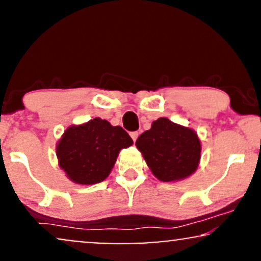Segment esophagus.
Returning <instances> with one entry per match:
<instances>
[{
    "label": "esophagus",
    "instance_id": "esophagus-1",
    "mask_svg": "<svg viewBox=\"0 0 261 261\" xmlns=\"http://www.w3.org/2000/svg\"><path fill=\"white\" fill-rule=\"evenodd\" d=\"M130 137H132V139H133V142H136V140L138 139V137H139V133H138V132H132Z\"/></svg>",
    "mask_w": 261,
    "mask_h": 261
}]
</instances>
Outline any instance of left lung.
<instances>
[{
  "mask_svg": "<svg viewBox=\"0 0 261 261\" xmlns=\"http://www.w3.org/2000/svg\"><path fill=\"white\" fill-rule=\"evenodd\" d=\"M136 145L158 179L176 182L195 172L200 161L201 145L191 128L159 118L137 139Z\"/></svg>",
  "mask_w": 261,
  "mask_h": 261,
  "instance_id": "8db88e82",
  "label": "left lung"
}]
</instances>
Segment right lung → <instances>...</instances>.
Segmentation results:
<instances>
[{
    "label": "right lung",
    "mask_w": 261,
    "mask_h": 261,
    "mask_svg": "<svg viewBox=\"0 0 261 261\" xmlns=\"http://www.w3.org/2000/svg\"><path fill=\"white\" fill-rule=\"evenodd\" d=\"M132 144L123 128L96 117L67 128L56 146L58 165L76 185H96L111 172L118 152Z\"/></svg>",
    "instance_id": "right-lung-1"
}]
</instances>
